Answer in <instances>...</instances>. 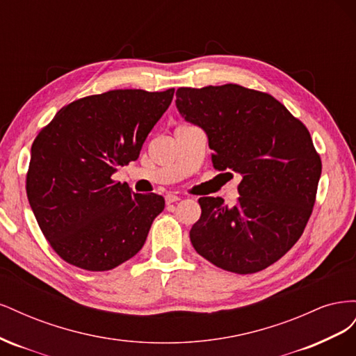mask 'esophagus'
Masks as SVG:
<instances>
[{"label": "esophagus", "instance_id": "esophagus-1", "mask_svg": "<svg viewBox=\"0 0 356 356\" xmlns=\"http://www.w3.org/2000/svg\"><path fill=\"white\" fill-rule=\"evenodd\" d=\"M165 200H166V203H168V204H170V203H175V202L181 200V197H179V196H177V195H166Z\"/></svg>", "mask_w": 356, "mask_h": 356}]
</instances>
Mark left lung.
Returning a JSON list of instances; mask_svg holds the SVG:
<instances>
[{
  "label": "left lung",
  "instance_id": "left-lung-1",
  "mask_svg": "<svg viewBox=\"0 0 356 356\" xmlns=\"http://www.w3.org/2000/svg\"><path fill=\"white\" fill-rule=\"evenodd\" d=\"M175 104L207 132L213 168L242 177L233 208L199 199L193 246L227 272L263 270L294 246L314 209L322 163L307 127L272 95L239 84L179 88Z\"/></svg>",
  "mask_w": 356,
  "mask_h": 356
}]
</instances>
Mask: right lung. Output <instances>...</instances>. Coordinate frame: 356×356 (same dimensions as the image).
Segmentation results:
<instances>
[{
	"mask_svg": "<svg viewBox=\"0 0 356 356\" xmlns=\"http://www.w3.org/2000/svg\"><path fill=\"white\" fill-rule=\"evenodd\" d=\"M175 89L110 90L60 108L31 148L26 195L42 234L67 263L105 272L145 243L165 199L113 181L139 157Z\"/></svg>",
	"mask_w": 356,
	"mask_h": 356,
	"instance_id": "right-lung-1",
	"label": "right lung"
}]
</instances>
